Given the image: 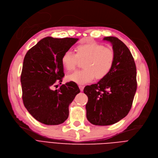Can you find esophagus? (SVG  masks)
<instances>
[{
	"instance_id": "esophagus-1",
	"label": "esophagus",
	"mask_w": 158,
	"mask_h": 158,
	"mask_svg": "<svg viewBox=\"0 0 158 158\" xmlns=\"http://www.w3.org/2000/svg\"><path fill=\"white\" fill-rule=\"evenodd\" d=\"M79 89H80V90L81 91H83V89H84V86H82V85H79Z\"/></svg>"
}]
</instances>
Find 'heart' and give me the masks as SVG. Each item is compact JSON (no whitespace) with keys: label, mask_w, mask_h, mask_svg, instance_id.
I'll list each match as a JSON object with an SVG mask.
<instances>
[{"label":"heart","mask_w":158,"mask_h":158,"mask_svg":"<svg viewBox=\"0 0 158 158\" xmlns=\"http://www.w3.org/2000/svg\"><path fill=\"white\" fill-rule=\"evenodd\" d=\"M76 54L70 51L62 56L61 63L68 72L76 69L79 62L82 69L77 70L66 77L69 81L83 85L92 81L94 77L102 79L107 76L113 66L115 54L113 49L98 44H81L76 48Z\"/></svg>","instance_id":"heart-1"}]
</instances>
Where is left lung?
<instances>
[{"instance_id": "left-lung-1", "label": "left lung", "mask_w": 158, "mask_h": 158, "mask_svg": "<svg viewBox=\"0 0 158 158\" xmlns=\"http://www.w3.org/2000/svg\"><path fill=\"white\" fill-rule=\"evenodd\" d=\"M104 40L113 45L115 60L110 72L97 83L86 86L88 120L96 126H109L119 122L129 113L137 88L136 67L129 49L118 38Z\"/></svg>"}]
</instances>
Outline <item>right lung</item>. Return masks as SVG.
I'll return each mask as SVG.
<instances>
[{
    "instance_id": "1",
    "label": "right lung",
    "mask_w": 158,
    "mask_h": 158,
    "mask_svg": "<svg viewBox=\"0 0 158 158\" xmlns=\"http://www.w3.org/2000/svg\"><path fill=\"white\" fill-rule=\"evenodd\" d=\"M78 40L46 37L25 56L20 77L23 102L33 117L46 125H59L67 119L69 106L80 92L72 81L52 89L57 82L61 84L64 76L63 54Z\"/></svg>"
}]
</instances>
